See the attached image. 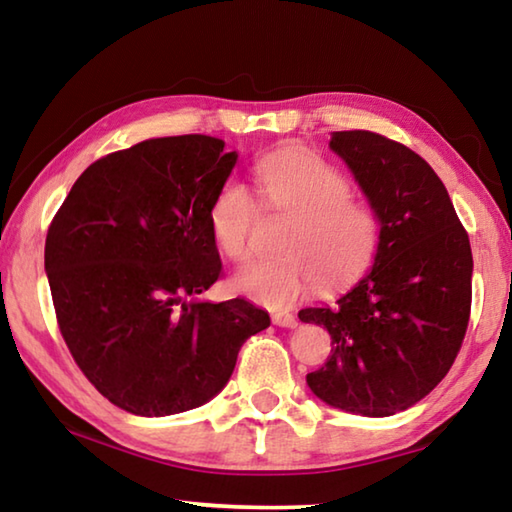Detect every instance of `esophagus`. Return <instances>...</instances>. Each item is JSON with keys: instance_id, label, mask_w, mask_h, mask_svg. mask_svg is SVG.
Returning <instances> with one entry per match:
<instances>
[{"instance_id": "1", "label": "esophagus", "mask_w": 512, "mask_h": 512, "mask_svg": "<svg viewBox=\"0 0 512 512\" xmlns=\"http://www.w3.org/2000/svg\"><path fill=\"white\" fill-rule=\"evenodd\" d=\"M273 323L277 327H298V318L289 311H277V314H273Z\"/></svg>"}]
</instances>
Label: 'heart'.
I'll list each match as a JSON object with an SVG mask.
<instances>
[{
    "label": "heart",
    "mask_w": 512,
    "mask_h": 512,
    "mask_svg": "<svg viewBox=\"0 0 512 512\" xmlns=\"http://www.w3.org/2000/svg\"><path fill=\"white\" fill-rule=\"evenodd\" d=\"M255 183L271 212L289 216L282 257L250 262L235 275V289L271 309L307 293L314 277L341 284L366 271L377 255L381 223L368 203L352 198V185L325 158L309 151H275L253 167ZM255 203L244 183L228 178L210 205V228L230 259L248 255Z\"/></svg>",
    "instance_id": "obj_1"
}]
</instances>
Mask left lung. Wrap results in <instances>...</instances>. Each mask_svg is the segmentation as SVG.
<instances>
[{"instance_id": "1", "label": "left lung", "mask_w": 512, "mask_h": 512, "mask_svg": "<svg viewBox=\"0 0 512 512\" xmlns=\"http://www.w3.org/2000/svg\"><path fill=\"white\" fill-rule=\"evenodd\" d=\"M381 223L370 273L334 305L307 307L332 357L307 375L334 409L386 418L429 395L452 368L472 307V248L443 180L409 146L370 131L329 140Z\"/></svg>"}]
</instances>
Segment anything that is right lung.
Returning a JSON list of instances; mask_svg holds the SVG:
<instances>
[{
  "label": "right lung",
  "mask_w": 512,
  "mask_h": 512,
  "mask_svg": "<svg viewBox=\"0 0 512 512\" xmlns=\"http://www.w3.org/2000/svg\"><path fill=\"white\" fill-rule=\"evenodd\" d=\"M223 140H144L92 162L49 225L45 271L60 334L90 384L144 418L221 391L271 325L244 298L194 300L219 280L210 205L237 153Z\"/></svg>",
  "instance_id": "add662e5"
}]
</instances>
